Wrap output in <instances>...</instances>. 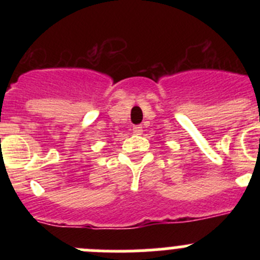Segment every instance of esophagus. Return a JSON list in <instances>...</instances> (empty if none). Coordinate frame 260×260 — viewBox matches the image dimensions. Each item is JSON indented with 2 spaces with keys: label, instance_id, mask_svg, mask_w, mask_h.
<instances>
[{
  "label": "esophagus",
  "instance_id": "34e87169",
  "mask_svg": "<svg viewBox=\"0 0 260 260\" xmlns=\"http://www.w3.org/2000/svg\"><path fill=\"white\" fill-rule=\"evenodd\" d=\"M132 131L135 135H141V133H142V127H141V125H133Z\"/></svg>",
  "mask_w": 260,
  "mask_h": 260
}]
</instances>
